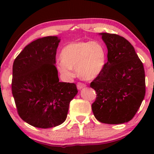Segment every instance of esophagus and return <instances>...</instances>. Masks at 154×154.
Here are the masks:
<instances>
[{
	"label": "esophagus",
	"mask_w": 154,
	"mask_h": 154,
	"mask_svg": "<svg viewBox=\"0 0 154 154\" xmlns=\"http://www.w3.org/2000/svg\"><path fill=\"white\" fill-rule=\"evenodd\" d=\"M86 87V85H85L84 83H77V88L79 90H81L83 89V88H85Z\"/></svg>",
	"instance_id": "34e87169"
}]
</instances>
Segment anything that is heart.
I'll return each mask as SVG.
<instances>
[{
    "instance_id": "heart-1",
    "label": "heart",
    "mask_w": 154,
    "mask_h": 154,
    "mask_svg": "<svg viewBox=\"0 0 154 154\" xmlns=\"http://www.w3.org/2000/svg\"><path fill=\"white\" fill-rule=\"evenodd\" d=\"M57 68L66 81L73 77L76 69L79 75L86 80L99 76L106 64L105 47L99 41H75L67 44L60 53Z\"/></svg>"
}]
</instances>
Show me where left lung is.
<instances>
[{"instance_id": "obj_1", "label": "left lung", "mask_w": 154, "mask_h": 154, "mask_svg": "<svg viewBox=\"0 0 154 154\" xmlns=\"http://www.w3.org/2000/svg\"><path fill=\"white\" fill-rule=\"evenodd\" d=\"M100 35L108 50V62L90 83L97 93L92 112L101 123H127L136 114L144 98V66L125 38L108 33Z\"/></svg>"}]
</instances>
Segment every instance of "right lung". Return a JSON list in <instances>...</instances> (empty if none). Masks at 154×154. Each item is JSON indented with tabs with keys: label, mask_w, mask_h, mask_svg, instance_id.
Segmentation results:
<instances>
[{
	"label": "right lung",
	"mask_w": 154,
	"mask_h": 154,
	"mask_svg": "<svg viewBox=\"0 0 154 154\" xmlns=\"http://www.w3.org/2000/svg\"><path fill=\"white\" fill-rule=\"evenodd\" d=\"M57 36L31 42L14 61L12 92L18 113L29 125L56 127L67 117L78 90L74 83L60 82L55 67Z\"/></svg>",
	"instance_id": "right-lung-1"
}]
</instances>
